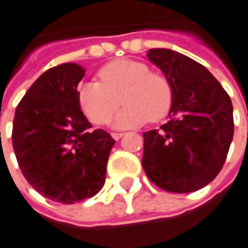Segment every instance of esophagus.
<instances>
[{
    "label": "esophagus",
    "instance_id": "esophagus-1",
    "mask_svg": "<svg viewBox=\"0 0 248 248\" xmlns=\"http://www.w3.org/2000/svg\"><path fill=\"white\" fill-rule=\"evenodd\" d=\"M111 137H113L115 140H118L119 138H122V137H124V133H113V134H111Z\"/></svg>",
    "mask_w": 248,
    "mask_h": 248
}]
</instances>
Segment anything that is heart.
<instances>
[{"mask_svg": "<svg viewBox=\"0 0 248 248\" xmlns=\"http://www.w3.org/2000/svg\"><path fill=\"white\" fill-rule=\"evenodd\" d=\"M98 81L83 82L77 89L82 111L95 124H106L121 105L114 126L127 129L159 121L171 108L172 87L166 77L150 71L140 61L117 60L98 71Z\"/></svg>", "mask_w": 248, "mask_h": 248, "instance_id": "b5f03b06", "label": "heart"}]
</instances>
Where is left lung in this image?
<instances>
[{
	"instance_id": "left-lung-1",
	"label": "left lung",
	"mask_w": 248,
	"mask_h": 248,
	"mask_svg": "<svg viewBox=\"0 0 248 248\" xmlns=\"http://www.w3.org/2000/svg\"><path fill=\"white\" fill-rule=\"evenodd\" d=\"M147 58L170 82L172 103L170 121L143 133L142 166L165 191H197L223 167L234 135L232 103L217 78L187 56L150 49Z\"/></svg>"
}]
</instances>
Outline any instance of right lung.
Wrapping results in <instances>:
<instances>
[{"instance_id": "right-lung-1", "label": "right lung", "mask_w": 248, "mask_h": 248, "mask_svg": "<svg viewBox=\"0 0 248 248\" xmlns=\"http://www.w3.org/2000/svg\"><path fill=\"white\" fill-rule=\"evenodd\" d=\"M85 70L62 63L46 70L19 101L12 142L25 179L41 195L71 203L102 188L108 154L115 143L82 113L77 86Z\"/></svg>"}]
</instances>
